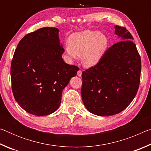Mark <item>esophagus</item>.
<instances>
[{"instance_id": "34e87169", "label": "esophagus", "mask_w": 151, "mask_h": 151, "mask_svg": "<svg viewBox=\"0 0 151 151\" xmlns=\"http://www.w3.org/2000/svg\"><path fill=\"white\" fill-rule=\"evenodd\" d=\"M77 75L78 76H82V71L81 70H78L77 71Z\"/></svg>"}]
</instances>
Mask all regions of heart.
<instances>
[{
	"instance_id": "obj_1",
	"label": "heart",
	"mask_w": 151,
	"mask_h": 151,
	"mask_svg": "<svg viewBox=\"0 0 151 151\" xmlns=\"http://www.w3.org/2000/svg\"><path fill=\"white\" fill-rule=\"evenodd\" d=\"M65 50L71 58L81 56L82 63L86 66L96 65L106 52L108 39L104 34L95 30H84L73 33L68 38Z\"/></svg>"
}]
</instances>
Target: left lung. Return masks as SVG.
I'll return each mask as SVG.
<instances>
[{
	"label": "left lung",
	"mask_w": 151,
	"mask_h": 151,
	"mask_svg": "<svg viewBox=\"0 0 151 151\" xmlns=\"http://www.w3.org/2000/svg\"><path fill=\"white\" fill-rule=\"evenodd\" d=\"M114 28L121 41L110 47L96 65L82 73L83 103L98 116L122 112L134 99L140 85L141 60L133 37L125 27Z\"/></svg>",
	"instance_id": "obj_1"
}]
</instances>
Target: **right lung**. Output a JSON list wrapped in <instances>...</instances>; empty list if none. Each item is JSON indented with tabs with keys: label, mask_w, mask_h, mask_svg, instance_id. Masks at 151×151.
I'll use <instances>...</instances> for the list:
<instances>
[{
	"label": "right lung",
	"mask_w": 151,
	"mask_h": 151,
	"mask_svg": "<svg viewBox=\"0 0 151 151\" xmlns=\"http://www.w3.org/2000/svg\"><path fill=\"white\" fill-rule=\"evenodd\" d=\"M59 30L44 27L20 40L11 66L14 99L25 111L45 116L60 106L63 90L78 67L65 63Z\"/></svg>",
	"instance_id": "obj_1"
}]
</instances>
